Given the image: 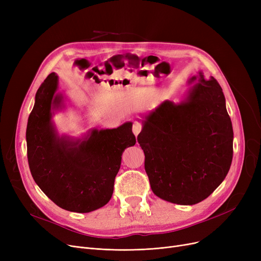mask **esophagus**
<instances>
[{"label": "esophagus", "mask_w": 261, "mask_h": 261, "mask_svg": "<svg viewBox=\"0 0 261 261\" xmlns=\"http://www.w3.org/2000/svg\"><path fill=\"white\" fill-rule=\"evenodd\" d=\"M142 128H143V126H142V123H141V122L135 121V122L133 123L132 131H133V133H134V135H135V136H138V135L141 133Z\"/></svg>", "instance_id": "1"}]
</instances>
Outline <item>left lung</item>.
I'll return each instance as SVG.
<instances>
[{
	"mask_svg": "<svg viewBox=\"0 0 261 261\" xmlns=\"http://www.w3.org/2000/svg\"><path fill=\"white\" fill-rule=\"evenodd\" d=\"M188 85L180 102L165 100L143 116L138 136L153 194L180 205L203 201L223 182L234 140L218 81L200 71Z\"/></svg>",
	"mask_w": 261,
	"mask_h": 261,
	"instance_id": "left-lung-1",
	"label": "left lung"
}]
</instances>
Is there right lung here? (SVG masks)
<instances>
[{
    "label": "right lung",
    "instance_id": "obj_1",
    "mask_svg": "<svg viewBox=\"0 0 261 261\" xmlns=\"http://www.w3.org/2000/svg\"><path fill=\"white\" fill-rule=\"evenodd\" d=\"M50 73L36 93L26 128L27 159L35 182L59 207L90 213L110 201L125 149L134 146L132 122L114 129H90L84 135L59 134L53 116L66 108Z\"/></svg>",
    "mask_w": 261,
    "mask_h": 261
}]
</instances>
